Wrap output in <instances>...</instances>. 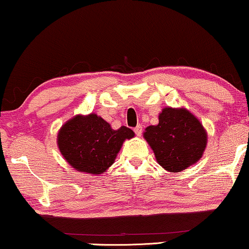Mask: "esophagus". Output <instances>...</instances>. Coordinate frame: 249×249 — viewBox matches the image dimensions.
Wrapping results in <instances>:
<instances>
[{"label":"esophagus","mask_w":249,"mask_h":249,"mask_svg":"<svg viewBox=\"0 0 249 249\" xmlns=\"http://www.w3.org/2000/svg\"><path fill=\"white\" fill-rule=\"evenodd\" d=\"M134 131H135V134L137 135V136H142V127L141 124H138L137 127H136L135 129H134Z\"/></svg>","instance_id":"1"}]
</instances>
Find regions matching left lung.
Instances as JSON below:
<instances>
[{
  "label": "left lung",
  "mask_w": 249,
  "mask_h": 249,
  "mask_svg": "<svg viewBox=\"0 0 249 249\" xmlns=\"http://www.w3.org/2000/svg\"><path fill=\"white\" fill-rule=\"evenodd\" d=\"M142 136L154 152L156 162L171 173L196 164L207 145L205 128L186 107L162 108L159 124L148 125Z\"/></svg>",
  "instance_id": "obj_1"
}]
</instances>
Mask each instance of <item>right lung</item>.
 Returning <instances> with one entry per match:
<instances>
[{"label":"right lung","instance_id":"obj_1","mask_svg":"<svg viewBox=\"0 0 249 249\" xmlns=\"http://www.w3.org/2000/svg\"><path fill=\"white\" fill-rule=\"evenodd\" d=\"M135 132L124 125L118 130L96 113L77 114L57 132V147L78 172L98 176L113 164L125 139Z\"/></svg>","mask_w":249,"mask_h":249}]
</instances>
